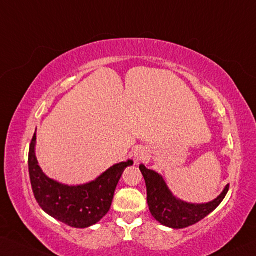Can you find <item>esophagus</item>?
Here are the masks:
<instances>
[{
  "label": "esophagus",
  "mask_w": 256,
  "mask_h": 256,
  "mask_svg": "<svg viewBox=\"0 0 256 256\" xmlns=\"http://www.w3.org/2000/svg\"><path fill=\"white\" fill-rule=\"evenodd\" d=\"M134 156H135V160L137 163L142 162V160L145 158V154L142 153V152H136L135 155H134Z\"/></svg>",
  "instance_id": "obj_1"
}]
</instances>
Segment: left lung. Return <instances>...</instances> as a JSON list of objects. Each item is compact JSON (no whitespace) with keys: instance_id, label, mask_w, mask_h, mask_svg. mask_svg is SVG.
Segmentation results:
<instances>
[{"instance_id":"8db88e82","label":"left lung","mask_w":256,"mask_h":256,"mask_svg":"<svg viewBox=\"0 0 256 256\" xmlns=\"http://www.w3.org/2000/svg\"><path fill=\"white\" fill-rule=\"evenodd\" d=\"M140 170L146 182L147 204L152 216L162 225L176 230L189 227L202 220L222 204L230 190V184H228L224 189L222 194L212 202L202 204H188L176 199L171 194L166 183L158 173L146 168L142 164Z\"/></svg>"}]
</instances>
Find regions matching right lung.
<instances>
[{
	"instance_id": "obj_1",
	"label": "right lung",
	"mask_w": 256,
	"mask_h": 256,
	"mask_svg": "<svg viewBox=\"0 0 256 256\" xmlns=\"http://www.w3.org/2000/svg\"><path fill=\"white\" fill-rule=\"evenodd\" d=\"M36 132L29 148L31 186L40 207L49 216L75 228H86L106 216L114 200L116 184L132 160L116 164L88 184L68 186L44 176L34 154Z\"/></svg>"
}]
</instances>
